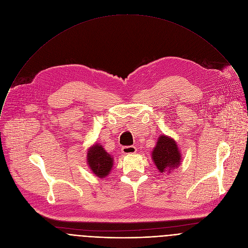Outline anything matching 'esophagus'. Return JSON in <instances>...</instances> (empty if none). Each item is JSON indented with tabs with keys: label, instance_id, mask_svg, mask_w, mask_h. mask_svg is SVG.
I'll use <instances>...</instances> for the list:
<instances>
[{
	"label": "esophagus",
	"instance_id": "esophagus-1",
	"mask_svg": "<svg viewBox=\"0 0 248 248\" xmlns=\"http://www.w3.org/2000/svg\"><path fill=\"white\" fill-rule=\"evenodd\" d=\"M122 152L123 154L126 155V154H133L136 152V148L134 146H124L122 148Z\"/></svg>",
	"mask_w": 248,
	"mask_h": 248
}]
</instances>
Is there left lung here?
Returning <instances> with one entry per match:
<instances>
[{"instance_id": "1", "label": "left lung", "mask_w": 248, "mask_h": 248, "mask_svg": "<svg viewBox=\"0 0 248 248\" xmlns=\"http://www.w3.org/2000/svg\"><path fill=\"white\" fill-rule=\"evenodd\" d=\"M152 160L161 173L169 172L182 164V152L175 140L165 134L160 135L152 151Z\"/></svg>"}]
</instances>
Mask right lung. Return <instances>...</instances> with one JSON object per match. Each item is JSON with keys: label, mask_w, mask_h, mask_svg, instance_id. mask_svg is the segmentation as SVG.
<instances>
[{"label": "right lung", "mask_w": 248, "mask_h": 248, "mask_svg": "<svg viewBox=\"0 0 248 248\" xmlns=\"http://www.w3.org/2000/svg\"><path fill=\"white\" fill-rule=\"evenodd\" d=\"M87 165L91 171L100 179H105L111 172L114 158L106 151L102 144L95 143L87 151Z\"/></svg>", "instance_id": "obj_1"}]
</instances>
